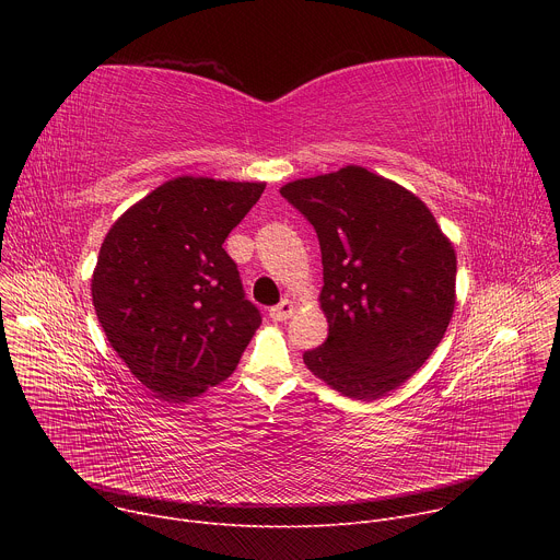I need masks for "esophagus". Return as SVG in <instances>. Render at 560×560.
<instances>
[{"mask_svg":"<svg viewBox=\"0 0 560 560\" xmlns=\"http://www.w3.org/2000/svg\"><path fill=\"white\" fill-rule=\"evenodd\" d=\"M296 305L290 301V299H283L279 305L270 307V318L272 322H285V318H290L294 314Z\"/></svg>","mask_w":560,"mask_h":560,"instance_id":"obj_1","label":"esophagus"}]
</instances>
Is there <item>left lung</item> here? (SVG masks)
Wrapping results in <instances>:
<instances>
[{
  "instance_id": "obj_1",
  "label": "left lung",
  "mask_w": 560,
  "mask_h": 560,
  "mask_svg": "<svg viewBox=\"0 0 560 560\" xmlns=\"http://www.w3.org/2000/svg\"><path fill=\"white\" fill-rule=\"evenodd\" d=\"M316 230L328 339L303 363L332 389L374 401L441 343L456 303V253L430 208L361 166L281 190Z\"/></svg>"
}]
</instances>
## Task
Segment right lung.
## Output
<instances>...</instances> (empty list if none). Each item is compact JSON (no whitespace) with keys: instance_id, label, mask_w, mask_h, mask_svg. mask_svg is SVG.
<instances>
[{"instance_id":"right-lung-1","label":"right lung","mask_w":560,"mask_h":560,"mask_svg":"<svg viewBox=\"0 0 560 560\" xmlns=\"http://www.w3.org/2000/svg\"><path fill=\"white\" fill-rule=\"evenodd\" d=\"M264 190L177 177L108 230L93 305L113 350L156 398L184 404L225 381L261 326L223 242Z\"/></svg>"}]
</instances>
